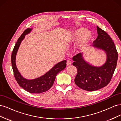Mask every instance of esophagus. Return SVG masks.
I'll list each match as a JSON object with an SVG mask.
<instances>
[{"mask_svg": "<svg viewBox=\"0 0 121 121\" xmlns=\"http://www.w3.org/2000/svg\"><path fill=\"white\" fill-rule=\"evenodd\" d=\"M71 64H72V63H71V60H67V65H70Z\"/></svg>", "mask_w": 121, "mask_h": 121, "instance_id": "34e87169", "label": "esophagus"}]
</instances>
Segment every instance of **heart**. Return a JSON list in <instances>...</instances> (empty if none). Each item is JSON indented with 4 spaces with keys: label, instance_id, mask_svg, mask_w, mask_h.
Masks as SVG:
<instances>
[{
    "label": "heart",
    "instance_id": "1",
    "mask_svg": "<svg viewBox=\"0 0 121 121\" xmlns=\"http://www.w3.org/2000/svg\"><path fill=\"white\" fill-rule=\"evenodd\" d=\"M93 38L92 32L87 31L84 28H80L69 34L67 37V41L71 44L78 43V47L81 50L87 48Z\"/></svg>",
    "mask_w": 121,
    "mask_h": 121
}]
</instances>
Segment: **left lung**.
Returning <instances> with one entry per match:
<instances>
[{"label": "left lung", "mask_w": 121, "mask_h": 121, "mask_svg": "<svg viewBox=\"0 0 121 121\" xmlns=\"http://www.w3.org/2000/svg\"><path fill=\"white\" fill-rule=\"evenodd\" d=\"M98 36L93 47L104 50L107 54L105 63L100 67L91 65L84 60L83 54L78 53L73 57V65L77 69L75 78L76 85L82 89L93 91L107 86L115 72L118 53L114 42L107 33L97 26Z\"/></svg>", "instance_id": "8db88e82"}]
</instances>
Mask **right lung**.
Masks as SVG:
<instances>
[{
  "instance_id": "add662e5",
  "label": "right lung",
  "mask_w": 121,
  "mask_h": 121,
  "mask_svg": "<svg viewBox=\"0 0 121 121\" xmlns=\"http://www.w3.org/2000/svg\"><path fill=\"white\" fill-rule=\"evenodd\" d=\"M32 28H28L18 39L12 54V65L14 77L19 85L24 89L31 93H41L48 90L53 85L58 73L66 67V60H63L56 64L44 75L34 79L29 80L21 75L17 69L16 64V55L21 42L25 35L30 33Z\"/></svg>"
}]
</instances>
